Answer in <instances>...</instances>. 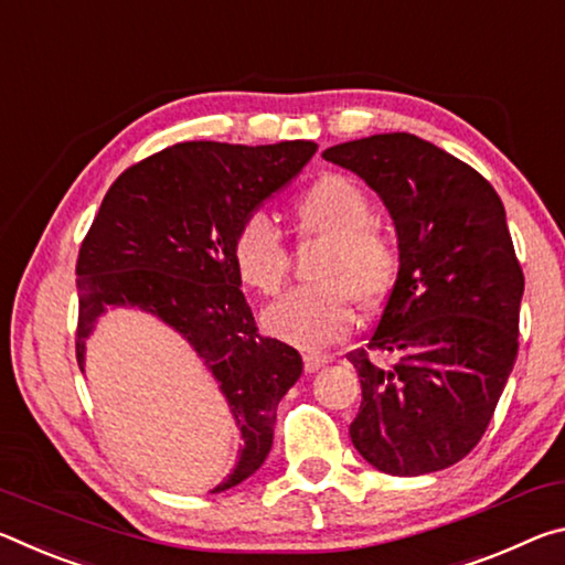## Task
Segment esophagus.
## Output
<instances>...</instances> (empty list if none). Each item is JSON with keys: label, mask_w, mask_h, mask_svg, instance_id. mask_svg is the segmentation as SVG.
<instances>
[{"label": "esophagus", "mask_w": 565, "mask_h": 565, "mask_svg": "<svg viewBox=\"0 0 565 565\" xmlns=\"http://www.w3.org/2000/svg\"><path fill=\"white\" fill-rule=\"evenodd\" d=\"M328 363H330V355H320V353L305 355V370H308V373H316V370L326 367Z\"/></svg>", "instance_id": "34e87169"}]
</instances>
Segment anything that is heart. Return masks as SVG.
Returning <instances> with one entry per match:
<instances>
[{
  "instance_id": "heart-1",
  "label": "heart",
  "mask_w": 565,
  "mask_h": 565,
  "mask_svg": "<svg viewBox=\"0 0 565 565\" xmlns=\"http://www.w3.org/2000/svg\"><path fill=\"white\" fill-rule=\"evenodd\" d=\"M292 225L300 237L330 239L316 273L320 285L295 288L265 310L263 322L285 343L326 348L353 332L355 300L363 308H377L387 298L401 253L395 237L375 220L370 192L343 172L320 174L295 198ZM230 260L239 282L260 295H275L288 280V243L260 212L235 225Z\"/></svg>"
}]
</instances>
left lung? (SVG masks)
I'll use <instances>...</instances> for the list:
<instances>
[{"instance_id":"left-lung-1","label":"left lung","mask_w":565,"mask_h":565,"mask_svg":"<svg viewBox=\"0 0 565 565\" xmlns=\"http://www.w3.org/2000/svg\"><path fill=\"white\" fill-rule=\"evenodd\" d=\"M383 198L401 270L365 348L350 440L370 466L423 476L463 460L491 423L518 355L523 270L483 174L408 132L322 152ZM370 352H393L391 366Z\"/></svg>"}]
</instances>
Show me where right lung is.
Listing matches in <instances>:
<instances>
[{
  "instance_id": "add662e5",
  "label": "right lung",
  "mask_w": 565,
  "mask_h": 565,
  "mask_svg": "<svg viewBox=\"0 0 565 565\" xmlns=\"http://www.w3.org/2000/svg\"><path fill=\"white\" fill-rule=\"evenodd\" d=\"M316 142H180L127 168L107 190L77 257V350L109 305L168 322L205 360L243 450L212 493L235 488L273 448L277 403L302 375L295 348L257 332L230 260V235L316 154Z\"/></svg>"
}]
</instances>
